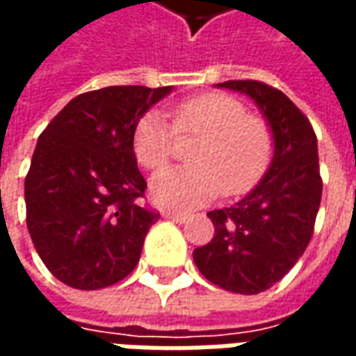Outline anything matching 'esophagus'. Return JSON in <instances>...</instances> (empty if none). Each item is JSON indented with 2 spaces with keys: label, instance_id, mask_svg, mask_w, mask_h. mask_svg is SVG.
<instances>
[{
  "label": "esophagus",
  "instance_id": "1",
  "mask_svg": "<svg viewBox=\"0 0 356 356\" xmlns=\"http://www.w3.org/2000/svg\"><path fill=\"white\" fill-rule=\"evenodd\" d=\"M165 219H173V221H177V223H185L186 219V213H181V211H163L162 213Z\"/></svg>",
  "mask_w": 356,
  "mask_h": 356
}]
</instances>
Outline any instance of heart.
I'll return each mask as SVG.
<instances>
[{
    "label": "heart",
    "instance_id": "heart-1",
    "mask_svg": "<svg viewBox=\"0 0 356 356\" xmlns=\"http://www.w3.org/2000/svg\"><path fill=\"white\" fill-rule=\"evenodd\" d=\"M177 133L202 137L188 168L160 171L150 181V198L163 209H194L217 198L242 194L261 179L273 158L275 139L263 118L231 95H200L181 102L170 124L152 110L133 131V152L143 168L162 170L175 150Z\"/></svg>",
    "mask_w": 356,
    "mask_h": 356
}]
</instances>
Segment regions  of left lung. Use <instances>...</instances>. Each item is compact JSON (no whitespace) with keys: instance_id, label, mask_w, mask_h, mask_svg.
<instances>
[{"instance_id":"8db88e82","label":"left lung","mask_w":356,"mask_h":356,"mask_svg":"<svg viewBox=\"0 0 356 356\" xmlns=\"http://www.w3.org/2000/svg\"><path fill=\"white\" fill-rule=\"evenodd\" d=\"M217 88L254 99L273 131L275 154L242 200L209 211L216 234L193 257L209 282L254 296L282 280L313 236L322 196L316 135L305 114L263 81L231 80Z\"/></svg>"}]
</instances>
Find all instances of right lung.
Masks as SVG:
<instances>
[{"mask_svg": "<svg viewBox=\"0 0 356 356\" xmlns=\"http://www.w3.org/2000/svg\"><path fill=\"white\" fill-rule=\"evenodd\" d=\"M168 88L112 86L74 97L38 139L24 181L35 252L60 282L99 290L139 263L160 213L140 204L147 181L133 131Z\"/></svg>", "mask_w": 356, "mask_h": 356, "instance_id": "right-lung-1", "label": "right lung"}]
</instances>
